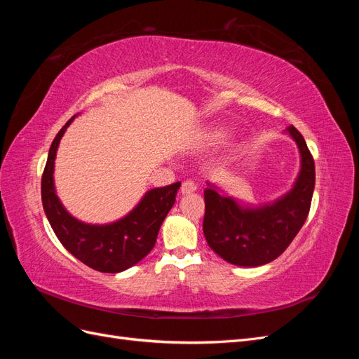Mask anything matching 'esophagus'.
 Instances as JSON below:
<instances>
[{
    "instance_id": "34e87169",
    "label": "esophagus",
    "mask_w": 359,
    "mask_h": 359,
    "mask_svg": "<svg viewBox=\"0 0 359 359\" xmlns=\"http://www.w3.org/2000/svg\"><path fill=\"white\" fill-rule=\"evenodd\" d=\"M196 184H194L193 181H184L182 184H181V193L182 194H189V193H193V191H196Z\"/></svg>"
}]
</instances>
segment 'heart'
<instances>
[{"label": "heart", "instance_id": "heart-1", "mask_svg": "<svg viewBox=\"0 0 359 359\" xmlns=\"http://www.w3.org/2000/svg\"><path fill=\"white\" fill-rule=\"evenodd\" d=\"M224 137H226V133L222 128H212L211 132L206 135L205 139L208 144H215V142H220V140H223Z\"/></svg>", "mask_w": 359, "mask_h": 359}]
</instances>
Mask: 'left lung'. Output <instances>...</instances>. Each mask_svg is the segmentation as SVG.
Returning <instances> with one entry per match:
<instances>
[{
    "mask_svg": "<svg viewBox=\"0 0 359 359\" xmlns=\"http://www.w3.org/2000/svg\"><path fill=\"white\" fill-rule=\"evenodd\" d=\"M286 132L298 145L301 169L285 196L245 206L206 182L203 235L214 252L232 265L269 264L285 252L307 220L316 180L314 160L298 130L290 126Z\"/></svg>",
    "mask_w": 359,
    "mask_h": 359,
    "instance_id": "obj_1",
    "label": "left lung"
}]
</instances>
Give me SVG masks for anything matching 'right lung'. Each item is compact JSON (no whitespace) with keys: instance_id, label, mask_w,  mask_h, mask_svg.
<instances>
[{"instance_id":"obj_1","label":"right lung","mask_w":359,"mask_h":359,"mask_svg":"<svg viewBox=\"0 0 359 359\" xmlns=\"http://www.w3.org/2000/svg\"><path fill=\"white\" fill-rule=\"evenodd\" d=\"M72 116L49 148L41 177L43 210L60 243L69 252L100 273H121L140 262L156 245L163 220L175 203L181 182L148 190L144 198L123 219L107 224L83 223L64 208L53 184V168L60 140L72 124Z\"/></svg>"}]
</instances>
